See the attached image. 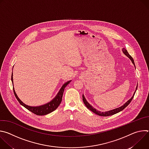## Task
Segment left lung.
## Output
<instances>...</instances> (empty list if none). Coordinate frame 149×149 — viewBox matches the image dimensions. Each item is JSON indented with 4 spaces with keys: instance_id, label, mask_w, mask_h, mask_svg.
<instances>
[{
    "instance_id": "1",
    "label": "left lung",
    "mask_w": 149,
    "mask_h": 149,
    "mask_svg": "<svg viewBox=\"0 0 149 149\" xmlns=\"http://www.w3.org/2000/svg\"><path fill=\"white\" fill-rule=\"evenodd\" d=\"M122 51H123V53H124L127 57H129V58L130 59V60L132 61V63H133L134 65L135 66L134 62V60H133V58L130 55V54L128 53V52H127V51L125 48H123ZM137 87H136V89L135 92L134 93L133 95L132 96V97L130 100H129L128 101H127L125 104H124L122 106H121V107H118V108H117V109H113V110H110V111H105V112H101V111H98V110H97L95 109H94L92 105H91L87 102V101L86 100V98H85V97H84V95L83 94H82V100H83V102H84V104L86 105V107H87L90 110L92 111L94 113H95V114H97V115H98V116H100L107 117V116L114 115V114H116V113H119L120 111L123 110L127 107V106L130 103V102H131L132 100H133V97H134V94H135V93H136V90H137Z\"/></svg>"
}]
</instances>
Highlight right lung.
Returning <instances> with one entry per match:
<instances>
[{
	"mask_svg": "<svg viewBox=\"0 0 149 149\" xmlns=\"http://www.w3.org/2000/svg\"><path fill=\"white\" fill-rule=\"evenodd\" d=\"M11 80L13 82V72L12 74ZM70 82H71V81H69L63 84L62 86V87L61 88L59 91L56 95V97L52 100H51L50 102H49L44 105H40V106H36V107H32V106H29V105H26L25 104H24L22 101H21L19 98V97L16 95L15 91L14 90V88H13V89L14 94H15L16 99L17 100V101L21 105H23L24 107H25L26 109H28V110H29L30 111H31L32 113H34L36 115L44 116V115L48 114L49 113H51V112L54 111L58 108V107L59 105V104H61V102L62 101V95H63V91H64V89L67 87V85L68 84H70Z\"/></svg>",
	"mask_w": 149,
	"mask_h": 149,
	"instance_id": "obj_1",
	"label": "right lung"
}]
</instances>
